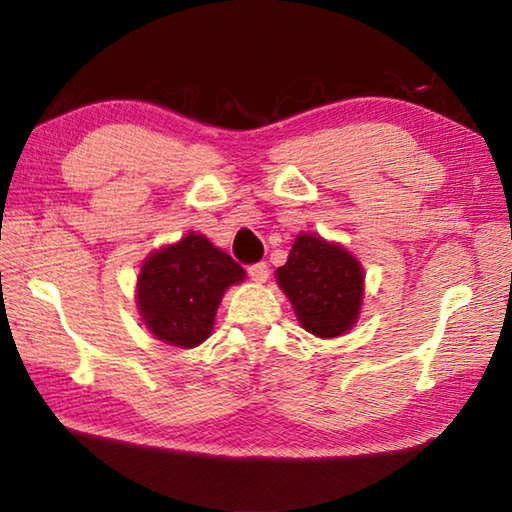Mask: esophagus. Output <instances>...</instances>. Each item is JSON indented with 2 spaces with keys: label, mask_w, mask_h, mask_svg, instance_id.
<instances>
[{
  "label": "esophagus",
  "mask_w": 512,
  "mask_h": 512,
  "mask_svg": "<svg viewBox=\"0 0 512 512\" xmlns=\"http://www.w3.org/2000/svg\"><path fill=\"white\" fill-rule=\"evenodd\" d=\"M248 275H250V280H253V282L264 284V282L268 280V266H266L264 262L250 266V268H248Z\"/></svg>",
  "instance_id": "esophagus-1"
}]
</instances>
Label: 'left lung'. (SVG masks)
Instances as JSON below:
<instances>
[{"instance_id": "1", "label": "left lung", "mask_w": 512, "mask_h": 512, "mask_svg": "<svg viewBox=\"0 0 512 512\" xmlns=\"http://www.w3.org/2000/svg\"><path fill=\"white\" fill-rule=\"evenodd\" d=\"M298 323L318 339H336L359 320L366 271L348 248L314 232H300L287 264L275 271Z\"/></svg>"}]
</instances>
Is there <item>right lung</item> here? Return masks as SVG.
Returning a JSON list of instances; mask_svg holds the SVG:
<instances>
[{
    "instance_id": "right-lung-1",
    "label": "right lung",
    "mask_w": 512,
    "mask_h": 512,
    "mask_svg": "<svg viewBox=\"0 0 512 512\" xmlns=\"http://www.w3.org/2000/svg\"><path fill=\"white\" fill-rule=\"evenodd\" d=\"M246 280V271L201 232L167 244L144 259L135 284L142 323L173 348H196L210 339L223 293Z\"/></svg>"
}]
</instances>
